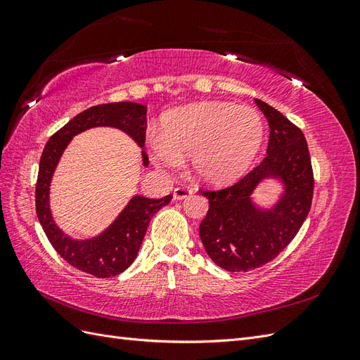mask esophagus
<instances>
[{"label":"esophagus","instance_id":"34e87169","mask_svg":"<svg viewBox=\"0 0 360 360\" xmlns=\"http://www.w3.org/2000/svg\"><path fill=\"white\" fill-rule=\"evenodd\" d=\"M192 195V191L188 188H176L174 189V200H184L189 198Z\"/></svg>","mask_w":360,"mask_h":360}]
</instances>
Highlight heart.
<instances>
[{
    "mask_svg": "<svg viewBox=\"0 0 360 360\" xmlns=\"http://www.w3.org/2000/svg\"><path fill=\"white\" fill-rule=\"evenodd\" d=\"M261 115L249 106L200 102L174 110L163 135L151 136V159L159 168L176 169L191 158L192 174L210 188L240 180L264 144Z\"/></svg>",
    "mask_w": 360,
    "mask_h": 360,
    "instance_id": "1",
    "label": "heart"
}]
</instances>
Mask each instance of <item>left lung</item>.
I'll use <instances>...</instances> for the list:
<instances>
[{
	"instance_id": "1",
	"label": "left lung",
	"mask_w": 360,
	"mask_h": 360,
	"mask_svg": "<svg viewBox=\"0 0 360 360\" xmlns=\"http://www.w3.org/2000/svg\"><path fill=\"white\" fill-rule=\"evenodd\" d=\"M267 118V156L240 181L221 191H201L209 212L200 225L205 252L228 271H248L276 258L307 219L312 202L314 176L302 130L255 99ZM267 178L283 183L285 192L269 210L255 205L252 193Z\"/></svg>"
}]
</instances>
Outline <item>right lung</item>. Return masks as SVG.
Returning a JSON list of instances; mask_svg holds the SVG:
<instances>
[{
  "label": "right lung",
  "instance_id": "obj_1",
  "mask_svg": "<svg viewBox=\"0 0 360 360\" xmlns=\"http://www.w3.org/2000/svg\"><path fill=\"white\" fill-rule=\"evenodd\" d=\"M147 106L134 102H117L91 106L73 117L46 143L40 158L36 184V212L39 222L53 249L68 263L85 274L97 278L120 275L134 263L144 240L150 219L163 205L169 204L171 195L153 200L135 195L114 222L91 238L78 240L63 233L56 224L49 205V188L63 151L72 138L91 127H115L123 130L143 148L146 144ZM143 153V165L148 167V158Z\"/></svg>",
  "mask_w": 360,
  "mask_h": 360
}]
</instances>
